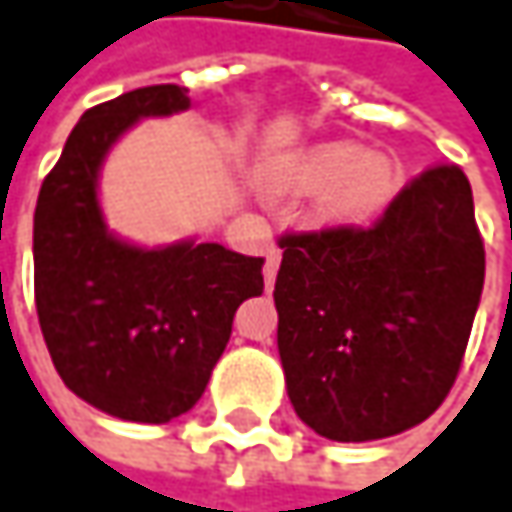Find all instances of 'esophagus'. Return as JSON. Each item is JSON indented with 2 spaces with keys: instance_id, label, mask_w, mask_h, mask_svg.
<instances>
[{
  "instance_id": "obj_1",
  "label": "esophagus",
  "mask_w": 512,
  "mask_h": 512,
  "mask_svg": "<svg viewBox=\"0 0 512 512\" xmlns=\"http://www.w3.org/2000/svg\"><path fill=\"white\" fill-rule=\"evenodd\" d=\"M278 263H281V255L272 249L269 255H266V266H263V278H266V290L275 284V275H278Z\"/></svg>"
}]
</instances>
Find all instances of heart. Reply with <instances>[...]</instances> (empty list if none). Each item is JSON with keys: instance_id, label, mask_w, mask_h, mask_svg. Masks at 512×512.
<instances>
[{"instance_id": "obj_1", "label": "heart", "mask_w": 512, "mask_h": 512, "mask_svg": "<svg viewBox=\"0 0 512 512\" xmlns=\"http://www.w3.org/2000/svg\"><path fill=\"white\" fill-rule=\"evenodd\" d=\"M401 172L381 152H360L354 143H322L281 172L293 193H319V213L328 222L357 225L375 219L393 202Z\"/></svg>"}]
</instances>
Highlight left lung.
Here are the masks:
<instances>
[{
	"label": "left lung",
	"mask_w": 512,
	"mask_h": 512,
	"mask_svg": "<svg viewBox=\"0 0 512 512\" xmlns=\"http://www.w3.org/2000/svg\"><path fill=\"white\" fill-rule=\"evenodd\" d=\"M278 354L307 428L384 440L425 422L454 387L484 290L469 178L437 163L369 228L284 231Z\"/></svg>",
	"instance_id": "obj_1"
}]
</instances>
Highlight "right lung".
<instances>
[{
    "mask_svg": "<svg viewBox=\"0 0 512 512\" xmlns=\"http://www.w3.org/2000/svg\"><path fill=\"white\" fill-rule=\"evenodd\" d=\"M187 108V87L152 84L84 111L34 210V304L52 363L78 398L125 422L187 413L237 307L263 293V257L190 240L137 249L105 228L96 178L108 149L140 117Z\"/></svg>",
    "mask_w": 512,
    "mask_h": 512,
    "instance_id": "1",
    "label": "right lung"
}]
</instances>
